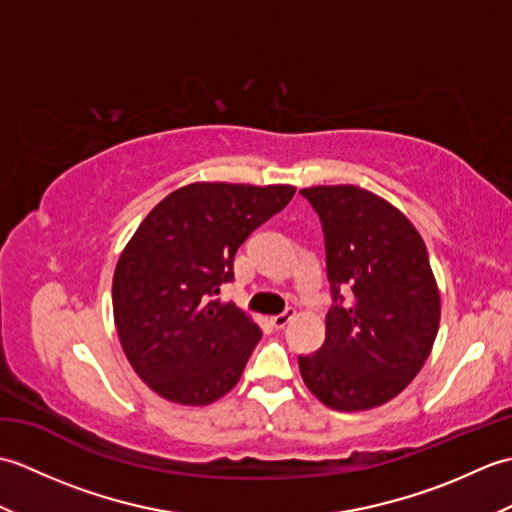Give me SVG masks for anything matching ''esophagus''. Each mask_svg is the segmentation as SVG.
I'll use <instances>...</instances> for the list:
<instances>
[{
  "mask_svg": "<svg viewBox=\"0 0 512 512\" xmlns=\"http://www.w3.org/2000/svg\"><path fill=\"white\" fill-rule=\"evenodd\" d=\"M292 317H295V308H286L284 312H279V314H275V317H270V323H273L277 330H281V328H286Z\"/></svg>",
  "mask_w": 512,
  "mask_h": 512,
  "instance_id": "1",
  "label": "esophagus"
}]
</instances>
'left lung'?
Wrapping results in <instances>:
<instances>
[{
	"instance_id": "8db88e82",
	"label": "left lung",
	"mask_w": 512,
	"mask_h": 512,
	"mask_svg": "<svg viewBox=\"0 0 512 512\" xmlns=\"http://www.w3.org/2000/svg\"><path fill=\"white\" fill-rule=\"evenodd\" d=\"M299 193L321 220L332 295L321 350L299 356L303 383L336 411L378 407L416 378L436 341L427 246L405 215L361 187Z\"/></svg>"
}]
</instances>
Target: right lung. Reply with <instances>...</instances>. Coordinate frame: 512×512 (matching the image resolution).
<instances>
[{
  "mask_svg": "<svg viewBox=\"0 0 512 512\" xmlns=\"http://www.w3.org/2000/svg\"><path fill=\"white\" fill-rule=\"evenodd\" d=\"M295 187L195 182L151 211L116 264L112 303L136 374L171 402L209 405L242 376L262 336L220 301L246 237L279 213Z\"/></svg>",
  "mask_w": 512,
  "mask_h": 512,
  "instance_id": "right-lung-1",
  "label": "right lung"
}]
</instances>
